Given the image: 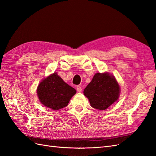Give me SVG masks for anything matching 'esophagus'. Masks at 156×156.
I'll list each match as a JSON object with an SVG mask.
<instances>
[{"label":"esophagus","mask_w":156,"mask_h":156,"mask_svg":"<svg viewBox=\"0 0 156 156\" xmlns=\"http://www.w3.org/2000/svg\"><path fill=\"white\" fill-rule=\"evenodd\" d=\"M76 90H77V92H82V87L80 85H78L77 87H76Z\"/></svg>","instance_id":"34e87169"}]
</instances>
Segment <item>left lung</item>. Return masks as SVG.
<instances>
[{
  "mask_svg": "<svg viewBox=\"0 0 156 156\" xmlns=\"http://www.w3.org/2000/svg\"><path fill=\"white\" fill-rule=\"evenodd\" d=\"M90 106L98 110H105L118 100L120 87L113 76L97 73L84 90Z\"/></svg>",
  "mask_w": 156,
  "mask_h": 156,
  "instance_id": "8db88e82",
  "label": "left lung"
}]
</instances>
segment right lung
<instances>
[{
	"instance_id": "obj_1",
	"label": "right lung",
	"mask_w": 156,
	"mask_h": 156,
	"mask_svg": "<svg viewBox=\"0 0 156 156\" xmlns=\"http://www.w3.org/2000/svg\"><path fill=\"white\" fill-rule=\"evenodd\" d=\"M76 93L75 89L66 84L56 72L44 79L37 88L41 103L55 111L66 107Z\"/></svg>"
}]
</instances>
